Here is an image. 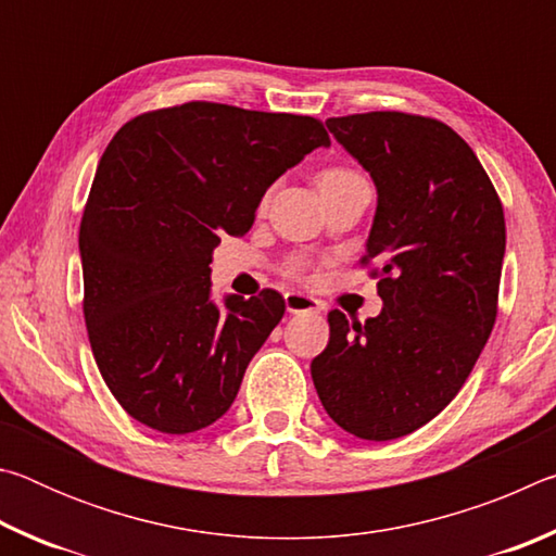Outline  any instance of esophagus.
I'll use <instances>...</instances> for the list:
<instances>
[{"label": "esophagus", "mask_w": 556, "mask_h": 556, "mask_svg": "<svg viewBox=\"0 0 556 556\" xmlns=\"http://www.w3.org/2000/svg\"><path fill=\"white\" fill-rule=\"evenodd\" d=\"M285 304L289 314H316L321 312V301L304 294V291H287Z\"/></svg>", "instance_id": "obj_1"}]
</instances>
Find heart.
<instances>
[{
	"label": "heart",
	"instance_id": "obj_1",
	"mask_svg": "<svg viewBox=\"0 0 556 556\" xmlns=\"http://www.w3.org/2000/svg\"><path fill=\"white\" fill-rule=\"evenodd\" d=\"M355 181H363V176L353 172V168H348V166H328L316 176V184H318V188H321V193L333 191V188H341V186H348V184H355ZM287 275L289 277H306L308 275V262L301 260V257L291 260L287 265Z\"/></svg>",
	"mask_w": 556,
	"mask_h": 556
}]
</instances>
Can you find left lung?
<instances>
[{
  "mask_svg": "<svg viewBox=\"0 0 556 556\" xmlns=\"http://www.w3.org/2000/svg\"><path fill=\"white\" fill-rule=\"evenodd\" d=\"M326 125L378 186L361 265L380 262L382 312L361 324L333 308L312 378L338 427L390 441L456 397L493 331L503 203L473 149L434 117L384 110Z\"/></svg>",
  "mask_w": 556,
  "mask_h": 556,
  "instance_id": "1",
  "label": "left lung"
}]
</instances>
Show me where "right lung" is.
I'll return each mask as SVG.
<instances>
[{"mask_svg": "<svg viewBox=\"0 0 556 556\" xmlns=\"http://www.w3.org/2000/svg\"><path fill=\"white\" fill-rule=\"evenodd\" d=\"M316 117L193 100L122 125L80 220L83 314L102 380L131 419L191 434L230 409L281 316L275 289L211 301L223 235H244L267 188L316 147Z\"/></svg>", "mask_w": 556, "mask_h": 556, "instance_id": "right-lung-1", "label": "right lung"}]
</instances>
